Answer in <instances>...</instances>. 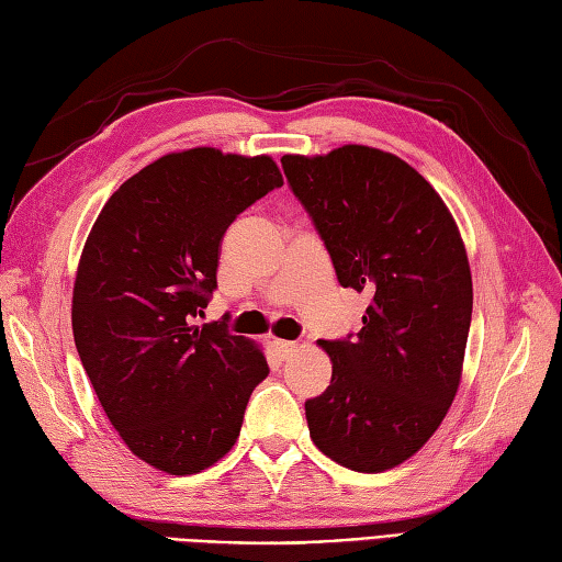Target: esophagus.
Segmentation results:
<instances>
[{
	"mask_svg": "<svg viewBox=\"0 0 562 562\" xmlns=\"http://www.w3.org/2000/svg\"><path fill=\"white\" fill-rule=\"evenodd\" d=\"M270 348H272L274 355H278V360H288V357L294 352V342H290V340H272Z\"/></svg>",
	"mask_w": 562,
	"mask_h": 562,
	"instance_id": "obj_1",
	"label": "esophagus"
}]
</instances>
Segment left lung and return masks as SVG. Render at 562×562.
Returning <instances> with one entry per match:
<instances>
[{
    "instance_id": "1",
    "label": "left lung",
    "mask_w": 562,
    "mask_h": 562,
    "mask_svg": "<svg viewBox=\"0 0 562 562\" xmlns=\"http://www.w3.org/2000/svg\"><path fill=\"white\" fill-rule=\"evenodd\" d=\"M282 169L338 282L369 296L360 333L321 340L333 374L304 403L308 435L345 469L389 471L420 451L457 396L473 312L459 226L396 154L345 145L284 154Z\"/></svg>"
}]
</instances>
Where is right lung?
Here are the masks:
<instances>
[{
  "instance_id": "1",
  "label": "right lung",
  "mask_w": 562,
  "mask_h": 562,
  "mask_svg": "<svg viewBox=\"0 0 562 562\" xmlns=\"http://www.w3.org/2000/svg\"><path fill=\"white\" fill-rule=\"evenodd\" d=\"M280 186L266 154H166L115 190L83 244L71 294L79 360L127 449L164 473L217 463L270 372L256 342L195 316L217 290L224 232Z\"/></svg>"
}]
</instances>
